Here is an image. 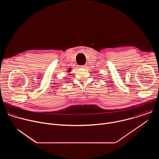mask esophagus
I'll list each match as a JSON object with an SVG mask.
<instances>
[{
	"mask_svg": "<svg viewBox=\"0 0 159 159\" xmlns=\"http://www.w3.org/2000/svg\"><path fill=\"white\" fill-rule=\"evenodd\" d=\"M86 67V65H82L80 66V68H85Z\"/></svg>",
	"mask_w": 159,
	"mask_h": 159,
	"instance_id": "obj_1",
	"label": "esophagus"
}]
</instances>
